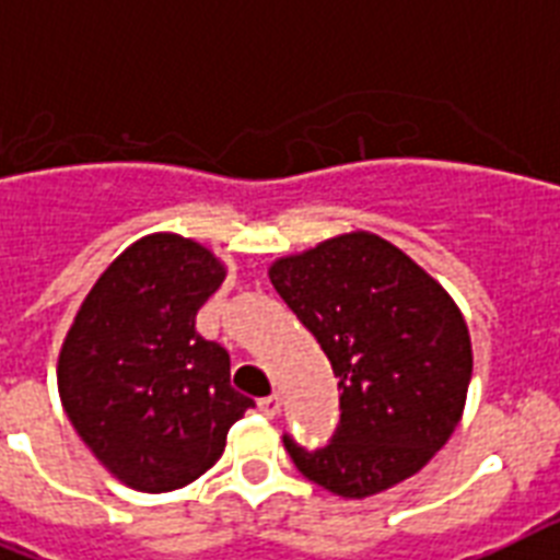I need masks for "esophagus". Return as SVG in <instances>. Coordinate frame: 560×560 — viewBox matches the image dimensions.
<instances>
[{
  "label": "esophagus",
  "mask_w": 560,
  "mask_h": 560,
  "mask_svg": "<svg viewBox=\"0 0 560 560\" xmlns=\"http://www.w3.org/2000/svg\"><path fill=\"white\" fill-rule=\"evenodd\" d=\"M279 408H281L279 394H270V397L258 399V411L265 413V417H276V413H279Z\"/></svg>",
  "instance_id": "1"
}]
</instances>
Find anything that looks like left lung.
Returning <instances> with one entry per match:
<instances>
[{
    "mask_svg": "<svg viewBox=\"0 0 560 560\" xmlns=\"http://www.w3.org/2000/svg\"><path fill=\"white\" fill-rule=\"evenodd\" d=\"M339 376V425L322 448L284 434L295 469L342 498L417 475L452 438L471 380L469 327L452 295L380 235L348 233L270 267Z\"/></svg>",
    "mask_w": 560,
    "mask_h": 560,
    "instance_id": "1",
    "label": "left lung"
}]
</instances>
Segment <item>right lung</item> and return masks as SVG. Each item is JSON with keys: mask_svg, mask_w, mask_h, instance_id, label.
<instances>
[{"mask_svg": "<svg viewBox=\"0 0 560 560\" xmlns=\"http://www.w3.org/2000/svg\"><path fill=\"white\" fill-rule=\"evenodd\" d=\"M226 270L198 241H135L85 295L59 351L68 420L94 457L138 492L192 483L256 402L230 385V353L195 330Z\"/></svg>", "mask_w": 560, "mask_h": 560, "instance_id": "obj_1", "label": "right lung"}]
</instances>
